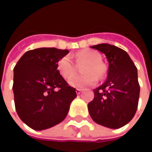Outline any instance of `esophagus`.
Wrapping results in <instances>:
<instances>
[{
	"label": "esophagus",
	"instance_id": "esophagus-1",
	"mask_svg": "<svg viewBox=\"0 0 152 152\" xmlns=\"http://www.w3.org/2000/svg\"><path fill=\"white\" fill-rule=\"evenodd\" d=\"M82 91H82L81 89H77V90H76V93H77V95H79Z\"/></svg>",
	"mask_w": 152,
	"mask_h": 152
}]
</instances>
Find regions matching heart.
<instances>
[{
  "mask_svg": "<svg viewBox=\"0 0 152 152\" xmlns=\"http://www.w3.org/2000/svg\"><path fill=\"white\" fill-rule=\"evenodd\" d=\"M76 61H87L83 67L82 75H73L75 73V66L68 56H63L57 62V69L64 79H68L67 83L74 88H84L95 85L97 81V76L102 79L106 73V67L102 62V55L96 50H84L75 55Z\"/></svg>",
  "mask_w": 152,
  "mask_h": 152,
  "instance_id": "1",
  "label": "heart"
}]
</instances>
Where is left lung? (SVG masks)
I'll return each mask as SVG.
<instances>
[{"label": "left lung", "mask_w": 152, "mask_h": 152, "mask_svg": "<svg viewBox=\"0 0 152 152\" xmlns=\"http://www.w3.org/2000/svg\"><path fill=\"white\" fill-rule=\"evenodd\" d=\"M91 48L104 53L109 66L107 80L94 90L95 97L88 104L89 113L98 124L119 129L131 121L137 110V68L125 50L115 45L99 44Z\"/></svg>", "instance_id": "left-lung-1"}]
</instances>
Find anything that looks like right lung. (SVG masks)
<instances>
[{
	"instance_id": "obj_1",
	"label": "right lung",
	"mask_w": 152,
	"mask_h": 152,
	"mask_svg": "<svg viewBox=\"0 0 152 152\" xmlns=\"http://www.w3.org/2000/svg\"><path fill=\"white\" fill-rule=\"evenodd\" d=\"M69 51L56 48L28 50L17 62L13 72L16 111L20 119L34 130L60 124L77 97L57 70V62Z\"/></svg>"
}]
</instances>
